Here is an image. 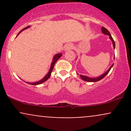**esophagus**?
I'll return each instance as SVG.
<instances>
[{
  "mask_svg": "<svg viewBox=\"0 0 131 131\" xmlns=\"http://www.w3.org/2000/svg\"><path fill=\"white\" fill-rule=\"evenodd\" d=\"M72 48H73V45L71 44V43H68V44H67V46H65L64 49H65L66 50H70V49H71Z\"/></svg>",
  "mask_w": 131,
  "mask_h": 131,
  "instance_id": "esophagus-1",
  "label": "esophagus"
}]
</instances>
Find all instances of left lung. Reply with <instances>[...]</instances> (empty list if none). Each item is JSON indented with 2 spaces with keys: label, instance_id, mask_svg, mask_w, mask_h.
I'll return each mask as SVG.
<instances>
[{
  "label": "left lung",
  "instance_id": "left-lung-1",
  "mask_svg": "<svg viewBox=\"0 0 131 131\" xmlns=\"http://www.w3.org/2000/svg\"><path fill=\"white\" fill-rule=\"evenodd\" d=\"M102 33H103L104 34H106V35H108L109 36V37L110 39L111 40H112V43H113V48L114 49H115V41H114L113 39L112 38V36H111L110 33L108 31V29H106V28H104V27H102ZM115 59V58H114ZM113 64H112V66H111L110 67V68L106 71V72H105V73H103V74H102V75H100V76H99V77H97V78H89V77H88V76H83V75H80V77L81 79H82V80L85 81H88V82H97V81H99L100 80H101V79H103V78L105 77V76H106V74H108V73H109V71H110L111 68L113 67Z\"/></svg>",
  "mask_w": 131,
  "mask_h": 131
}]
</instances>
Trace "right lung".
I'll return each mask as SVG.
<instances>
[{"label": "right lung", "instance_id": "obj_1", "mask_svg": "<svg viewBox=\"0 0 131 131\" xmlns=\"http://www.w3.org/2000/svg\"><path fill=\"white\" fill-rule=\"evenodd\" d=\"M29 27H30V26H28L26 27V28H24V29H23L22 30H21V31L19 32L17 36H18V34H19V33L21 32V31H23V30H25V29H28V28H29ZM61 56H62V54H61V53H57V54H56V55H55V56H54L53 58V61H52V64H51L50 68V70H49V71L48 72L47 74L46 75V76H45V77L43 78V79H42L41 80H40L39 81H37V82H26V83L29 84H31V85H35L40 84L43 83V82H44L45 81H46L48 79H49V78H50V75H51V73H52V70H53L54 65H55V63H56V61L58 60L59 59V58H60Z\"/></svg>", "mask_w": 131, "mask_h": 131}]
</instances>
